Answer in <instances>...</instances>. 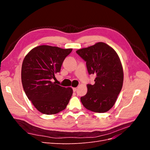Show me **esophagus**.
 I'll return each mask as SVG.
<instances>
[{
    "mask_svg": "<svg viewBox=\"0 0 150 150\" xmlns=\"http://www.w3.org/2000/svg\"><path fill=\"white\" fill-rule=\"evenodd\" d=\"M72 89H73V91H74V92H76V91H77V88H72Z\"/></svg>",
    "mask_w": 150,
    "mask_h": 150,
    "instance_id": "1",
    "label": "esophagus"
}]
</instances>
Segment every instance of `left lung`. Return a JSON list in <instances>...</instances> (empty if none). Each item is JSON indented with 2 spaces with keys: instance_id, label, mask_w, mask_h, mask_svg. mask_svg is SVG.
<instances>
[{
  "instance_id": "8db88e82",
  "label": "left lung",
  "mask_w": 150,
  "mask_h": 150,
  "mask_svg": "<svg viewBox=\"0 0 150 150\" xmlns=\"http://www.w3.org/2000/svg\"><path fill=\"white\" fill-rule=\"evenodd\" d=\"M76 53L86 62L89 74H95L94 84L81 98L83 106L93 112H105L114 105L122 89L123 70L120 57L108 44L98 42Z\"/></svg>"
}]
</instances>
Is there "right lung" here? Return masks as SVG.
Returning a JSON list of instances; mask_svg holds the SVG:
<instances>
[{
  "label": "right lung",
  "instance_id": "obj_1",
  "mask_svg": "<svg viewBox=\"0 0 150 150\" xmlns=\"http://www.w3.org/2000/svg\"><path fill=\"white\" fill-rule=\"evenodd\" d=\"M72 49L43 45L33 49L22 62L21 79L24 92L37 110L54 115L66 109L72 94L71 88L53 82Z\"/></svg>",
  "mask_w": 150,
  "mask_h": 150
}]
</instances>
